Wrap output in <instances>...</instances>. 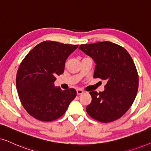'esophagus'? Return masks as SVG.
I'll return each mask as SVG.
<instances>
[{
  "label": "esophagus",
  "instance_id": "esophagus-1",
  "mask_svg": "<svg viewBox=\"0 0 151 151\" xmlns=\"http://www.w3.org/2000/svg\"><path fill=\"white\" fill-rule=\"evenodd\" d=\"M83 90H82L81 89H78V90H77V94H78V95H79V94H83Z\"/></svg>",
  "mask_w": 151,
  "mask_h": 151
}]
</instances>
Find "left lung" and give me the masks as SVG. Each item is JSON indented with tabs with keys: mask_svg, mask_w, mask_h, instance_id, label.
Segmentation results:
<instances>
[{
	"mask_svg": "<svg viewBox=\"0 0 151 151\" xmlns=\"http://www.w3.org/2000/svg\"><path fill=\"white\" fill-rule=\"evenodd\" d=\"M79 49L95 63L93 77L107 81L103 92H90L92 101L86 112L104 123L118 119L132 106L138 90V74L131 57L124 47L109 41L81 45Z\"/></svg>",
	"mask_w": 151,
	"mask_h": 151,
	"instance_id": "1",
	"label": "left lung"
}]
</instances>
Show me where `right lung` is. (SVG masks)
Instances as JSON below:
<instances>
[{
    "label": "right lung",
    "instance_id": "1",
    "mask_svg": "<svg viewBox=\"0 0 151 151\" xmlns=\"http://www.w3.org/2000/svg\"><path fill=\"white\" fill-rule=\"evenodd\" d=\"M78 45L44 41L27 54L17 74V88L22 105L30 115L42 122L61 117L77 96L73 88L55 87L66 59Z\"/></svg>",
    "mask_w": 151,
    "mask_h": 151
}]
</instances>
